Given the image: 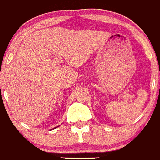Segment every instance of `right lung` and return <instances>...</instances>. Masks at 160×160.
<instances>
[{"label": "right lung", "mask_w": 160, "mask_h": 160, "mask_svg": "<svg viewBox=\"0 0 160 160\" xmlns=\"http://www.w3.org/2000/svg\"><path fill=\"white\" fill-rule=\"evenodd\" d=\"M55 128H54V129H55Z\"/></svg>", "instance_id": "obj_1"}]
</instances>
